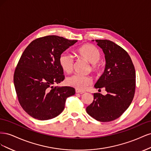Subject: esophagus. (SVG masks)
Wrapping results in <instances>:
<instances>
[{"label":"esophagus","instance_id":"esophagus-1","mask_svg":"<svg viewBox=\"0 0 151 151\" xmlns=\"http://www.w3.org/2000/svg\"><path fill=\"white\" fill-rule=\"evenodd\" d=\"M76 93H80V94H83V93H84L85 92L84 91H81V90H79V89H76Z\"/></svg>","mask_w":151,"mask_h":151}]
</instances>
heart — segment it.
Masks as SVG:
<instances>
[{
	"instance_id": "b5f03b06",
	"label": "heart",
	"mask_w": 151,
	"mask_h": 151,
	"mask_svg": "<svg viewBox=\"0 0 151 151\" xmlns=\"http://www.w3.org/2000/svg\"><path fill=\"white\" fill-rule=\"evenodd\" d=\"M76 53L79 57L92 64V69L97 70L99 68L98 61L101 58L99 50L93 45L86 44L76 50ZM59 63L62 69L67 73H70L74 67V60L70 54L62 53L59 57ZM92 83V78L88 76L75 74L68 77L67 84L79 90H84Z\"/></svg>"
}]
</instances>
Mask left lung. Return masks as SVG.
Instances as JSON below:
<instances>
[{
	"label": "left lung",
	"instance_id": "left-lung-1",
	"mask_svg": "<svg viewBox=\"0 0 151 151\" xmlns=\"http://www.w3.org/2000/svg\"><path fill=\"white\" fill-rule=\"evenodd\" d=\"M95 42L103 50L106 65L94 88H104L107 94L94 93L93 101L86 108V111L98 121L111 122L119 118L133 100L135 70L124 49L109 40H96Z\"/></svg>",
	"mask_w": 151,
	"mask_h": 151
}]
</instances>
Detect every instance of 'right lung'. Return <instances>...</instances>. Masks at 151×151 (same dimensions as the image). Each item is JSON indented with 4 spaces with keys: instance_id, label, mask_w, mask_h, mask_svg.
<instances>
[{
    "instance_id": "obj_1",
    "label": "right lung",
    "mask_w": 151,
    "mask_h": 151,
    "mask_svg": "<svg viewBox=\"0 0 151 151\" xmlns=\"http://www.w3.org/2000/svg\"><path fill=\"white\" fill-rule=\"evenodd\" d=\"M77 40L50 35L36 39L26 47L14 75L18 100L31 116L47 120L63 111L68 97L75 94L69 86H56L65 79L59 57Z\"/></svg>"
}]
</instances>
